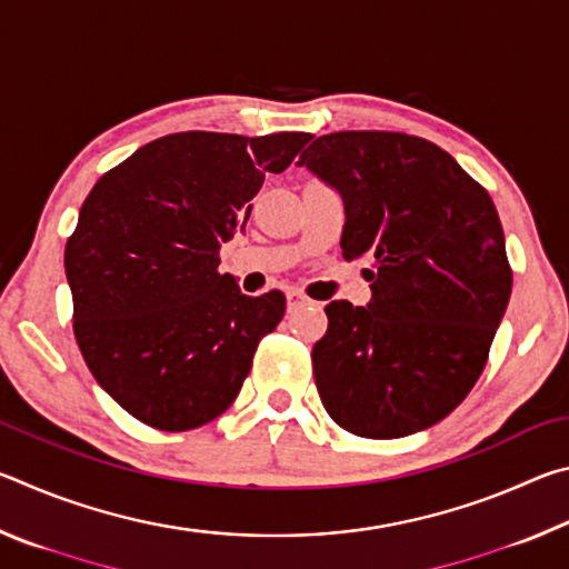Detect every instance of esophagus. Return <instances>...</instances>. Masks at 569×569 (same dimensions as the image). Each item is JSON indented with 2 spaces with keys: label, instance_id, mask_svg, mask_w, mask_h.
<instances>
[{
  "label": "esophagus",
  "instance_id": "34e87169",
  "mask_svg": "<svg viewBox=\"0 0 569 569\" xmlns=\"http://www.w3.org/2000/svg\"><path fill=\"white\" fill-rule=\"evenodd\" d=\"M313 301L308 296H303L301 291H291L288 293V313H293V311H298V308H303V306H311Z\"/></svg>",
  "mask_w": 569,
  "mask_h": 569
}]
</instances>
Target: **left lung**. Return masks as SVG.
Instances as JSON below:
<instances>
[{
  "label": "left lung",
  "instance_id": "obj_1",
  "mask_svg": "<svg viewBox=\"0 0 569 569\" xmlns=\"http://www.w3.org/2000/svg\"><path fill=\"white\" fill-rule=\"evenodd\" d=\"M298 166L341 192L346 261L371 263L369 303L326 306L311 353L323 407L366 439L429 429L481 377L512 293L492 198L447 150L403 132L321 134Z\"/></svg>",
  "mask_w": 569,
  "mask_h": 569
}]
</instances>
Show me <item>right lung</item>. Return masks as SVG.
Returning <instances> with one entry per match:
<instances>
[{
    "label": "right lung",
    "mask_w": 569,
    "mask_h": 569,
    "mask_svg": "<svg viewBox=\"0 0 569 569\" xmlns=\"http://www.w3.org/2000/svg\"><path fill=\"white\" fill-rule=\"evenodd\" d=\"M308 132H176L104 172L64 246L72 329L94 381L160 431H188L236 401L286 296L250 298L220 273V246Z\"/></svg>",
    "instance_id": "right-lung-1"
}]
</instances>
